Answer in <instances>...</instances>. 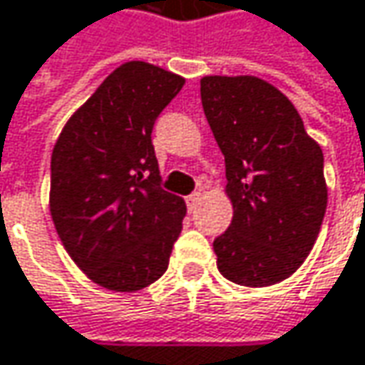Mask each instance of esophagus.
I'll return each instance as SVG.
<instances>
[{
    "instance_id": "34e87169",
    "label": "esophagus",
    "mask_w": 365,
    "mask_h": 365,
    "mask_svg": "<svg viewBox=\"0 0 365 365\" xmlns=\"http://www.w3.org/2000/svg\"><path fill=\"white\" fill-rule=\"evenodd\" d=\"M199 199H201V193H199V191H195V193H191V195L187 197V205H189V210H193V207H195Z\"/></svg>"
}]
</instances>
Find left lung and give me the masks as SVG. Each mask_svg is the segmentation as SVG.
<instances>
[{
	"label": "left lung",
	"instance_id": "1",
	"mask_svg": "<svg viewBox=\"0 0 365 365\" xmlns=\"http://www.w3.org/2000/svg\"><path fill=\"white\" fill-rule=\"evenodd\" d=\"M201 103L224 153L232 222L214 239L218 270L243 287L289 278L324 220V155L295 106L255 76L201 78Z\"/></svg>",
	"mask_w": 365,
	"mask_h": 365
}]
</instances>
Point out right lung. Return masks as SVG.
Here are the masks:
<instances>
[{"instance_id": "obj_1", "label": "right lung", "mask_w": 365, "mask_h": 365, "mask_svg": "<svg viewBox=\"0 0 365 365\" xmlns=\"http://www.w3.org/2000/svg\"><path fill=\"white\" fill-rule=\"evenodd\" d=\"M185 78L145 62L116 68L66 122L51 153L49 207L93 282L139 291L166 272L185 201L162 189L153 124Z\"/></svg>"}]
</instances>
